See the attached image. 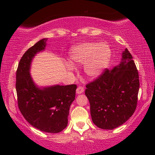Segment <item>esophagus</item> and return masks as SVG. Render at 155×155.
I'll return each mask as SVG.
<instances>
[{"instance_id": "1", "label": "esophagus", "mask_w": 155, "mask_h": 155, "mask_svg": "<svg viewBox=\"0 0 155 155\" xmlns=\"http://www.w3.org/2000/svg\"><path fill=\"white\" fill-rule=\"evenodd\" d=\"M83 92H84V88L82 87H78L77 90H76V93H77V94H82Z\"/></svg>"}]
</instances>
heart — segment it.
<instances>
[{"label":"heart","instance_id":"b5f03b06","mask_svg":"<svg viewBox=\"0 0 155 155\" xmlns=\"http://www.w3.org/2000/svg\"><path fill=\"white\" fill-rule=\"evenodd\" d=\"M111 55V48L107 42H83L70 49L69 63L74 66L84 65L85 75L90 79H95L109 67ZM71 65L67 68L71 71Z\"/></svg>","mask_w":155,"mask_h":155}]
</instances>
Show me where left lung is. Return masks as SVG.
I'll return each instance as SVG.
<instances>
[{
    "label": "left lung",
    "instance_id": "obj_1",
    "mask_svg": "<svg viewBox=\"0 0 155 155\" xmlns=\"http://www.w3.org/2000/svg\"><path fill=\"white\" fill-rule=\"evenodd\" d=\"M119 64L87 84L85 95L90 104L94 124L113 130L121 126L135 111L140 82L133 56L126 48Z\"/></svg>",
    "mask_w": 155,
    "mask_h": 155
}]
</instances>
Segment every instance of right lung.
Segmentation results:
<instances>
[{
	"label": "right lung",
	"mask_w": 155,
	"mask_h": 155,
	"mask_svg": "<svg viewBox=\"0 0 155 155\" xmlns=\"http://www.w3.org/2000/svg\"><path fill=\"white\" fill-rule=\"evenodd\" d=\"M47 39L37 42L22 56L16 73V91L19 109L27 122L43 132L57 133L66 128L77 86L40 87L33 80L30 74L32 60L45 51Z\"/></svg>",
	"instance_id": "add662e5"
}]
</instances>
